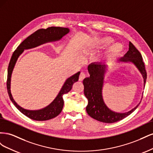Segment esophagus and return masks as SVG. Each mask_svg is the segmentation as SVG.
Instances as JSON below:
<instances>
[{
	"instance_id": "obj_1",
	"label": "esophagus",
	"mask_w": 153,
	"mask_h": 153,
	"mask_svg": "<svg viewBox=\"0 0 153 153\" xmlns=\"http://www.w3.org/2000/svg\"><path fill=\"white\" fill-rule=\"evenodd\" d=\"M85 78V74L84 72H81L79 76V80L82 81Z\"/></svg>"
}]
</instances>
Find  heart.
<instances>
[{
  "label": "heart",
  "instance_id": "heart-1",
  "mask_svg": "<svg viewBox=\"0 0 153 153\" xmlns=\"http://www.w3.org/2000/svg\"><path fill=\"white\" fill-rule=\"evenodd\" d=\"M101 43L104 46H108L109 45L114 43V39L110 37H106L103 38ZM123 47L119 43H114L106 50L105 53L102 55L101 58L105 61H110L113 59L122 52Z\"/></svg>",
  "mask_w": 153,
  "mask_h": 153
}]
</instances>
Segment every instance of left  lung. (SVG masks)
<instances>
[{"mask_svg": "<svg viewBox=\"0 0 153 153\" xmlns=\"http://www.w3.org/2000/svg\"><path fill=\"white\" fill-rule=\"evenodd\" d=\"M118 62H131L140 71L143 78V84L147 79V73L142 55L131 42L129 43V50ZM107 70V65L102 62H93L88 66L90 76L83 81L84 85V94L88 100L86 111L88 115L97 121L105 123H113L121 121L130 115L138 107V103L135 108L125 113H117L111 110L104 102L102 96V89L105 74Z\"/></svg>", "mask_w": 153, "mask_h": 153, "instance_id": "1", "label": "left lung"}]
</instances>
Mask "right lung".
<instances>
[{
    "mask_svg": "<svg viewBox=\"0 0 153 153\" xmlns=\"http://www.w3.org/2000/svg\"><path fill=\"white\" fill-rule=\"evenodd\" d=\"M69 32L68 28H64L60 27H51L47 29H41L34 32L23 41L18 46L17 48L13 52L9 64L7 69V89L9 96L11 101L16 107L20 112L26 115L29 118L35 120V121H47L52 118L57 117L61 112L64 106V100L62 96L64 94L68 93L71 91L74 83L78 80V78L80 72L78 71L75 75L68 78L64 83L61 91L59 92L55 99L47 107L38 110H29L23 108L18 105L15 100H13L11 93V77L14 67L15 66L18 57L24 52V50L30 49L38 47L43 43L51 42V41H59L64 36L67 34Z\"/></svg>",
    "mask_w": 153,
    "mask_h": 153,
    "instance_id": "1",
    "label": "right lung"
}]
</instances>
